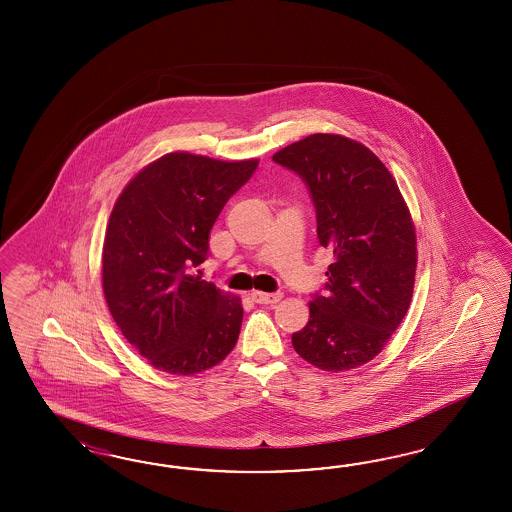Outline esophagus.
Segmentation results:
<instances>
[{
	"instance_id": "esophagus-1",
	"label": "esophagus",
	"mask_w": 512,
	"mask_h": 512,
	"mask_svg": "<svg viewBox=\"0 0 512 512\" xmlns=\"http://www.w3.org/2000/svg\"><path fill=\"white\" fill-rule=\"evenodd\" d=\"M251 298L257 302V304H278L279 300L283 298L281 293H261V291H253Z\"/></svg>"
}]
</instances>
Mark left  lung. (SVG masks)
<instances>
[{
	"label": "left lung",
	"instance_id": "8db88e82",
	"mask_svg": "<svg viewBox=\"0 0 512 512\" xmlns=\"http://www.w3.org/2000/svg\"><path fill=\"white\" fill-rule=\"evenodd\" d=\"M310 189L317 238L332 251L325 293L293 334L296 353L325 372L377 357L402 323L415 285L417 236L396 180L357 140L315 133L272 157Z\"/></svg>",
	"mask_w": 512,
	"mask_h": 512
}]
</instances>
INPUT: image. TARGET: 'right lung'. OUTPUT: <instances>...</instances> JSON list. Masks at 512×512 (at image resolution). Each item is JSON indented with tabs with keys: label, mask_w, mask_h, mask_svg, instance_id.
<instances>
[{
	"label": "right lung",
	"mask_w": 512,
	"mask_h": 512,
	"mask_svg": "<svg viewBox=\"0 0 512 512\" xmlns=\"http://www.w3.org/2000/svg\"><path fill=\"white\" fill-rule=\"evenodd\" d=\"M259 161L174 152L150 163L112 208L103 291L114 323L157 370L193 375L233 351L244 310L202 272L219 212Z\"/></svg>",
	"instance_id": "obj_1"
}]
</instances>
